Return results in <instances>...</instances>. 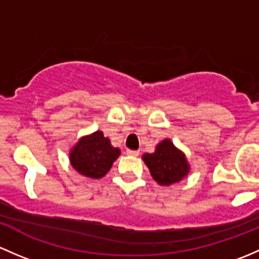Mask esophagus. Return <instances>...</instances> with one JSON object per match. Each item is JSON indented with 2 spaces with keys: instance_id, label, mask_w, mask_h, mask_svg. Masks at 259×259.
<instances>
[{
  "instance_id": "34e87169",
  "label": "esophagus",
  "mask_w": 259,
  "mask_h": 259,
  "mask_svg": "<svg viewBox=\"0 0 259 259\" xmlns=\"http://www.w3.org/2000/svg\"><path fill=\"white\" fill-rule=\"evenodd\" d=\"M127 154H128V156H133V157H137L138 154H140V152L138 151H132V149H127V152H126Z\"/></svg>"
}]
</instances>
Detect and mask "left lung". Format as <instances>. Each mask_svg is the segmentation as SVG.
<instances>
[{"mask_svg":"<svg viewBox=\"0 0 259 259\" xmlns=\"http://www.w3.org/2000/svg\"><path fill=\"white\" fill-rule=\"evenodd\" d=\"M142 159L148 167L152 178L159 186L176 185L191 172L185 152L176 147L169 138L161 141L153 153L143 154Z\"/></svg>","mask_w":259,"mask_h":259,"instance_id":"obj_1","label":"left lung"}]
</instances>
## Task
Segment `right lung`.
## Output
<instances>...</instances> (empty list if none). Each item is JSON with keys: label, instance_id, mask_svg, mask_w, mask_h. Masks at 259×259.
<instances>
[{"label": "right lung", "instance_id": "right-lung-1", "mask_svg": "<svg viewBox=\"0 0 259 259\" xmlns=\"http://www.w3.org/2000/svg\"><path fill=\"white\" fill-rule=\"evenodd\" d=\"M121 154V149L113 147L102 131L82 136L70 149V163L79 175L98 180L107 175L112 164Z\"/></svg>", "mask_w": 259, "mask_h": 259}]
</instances>
